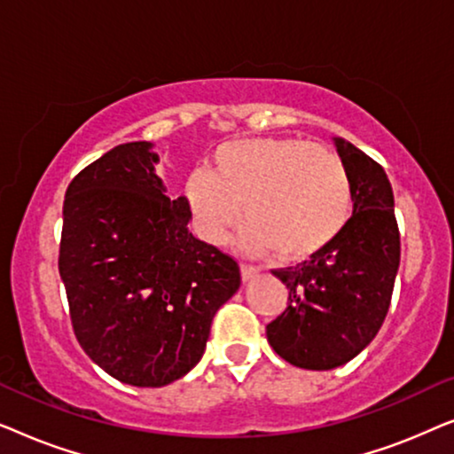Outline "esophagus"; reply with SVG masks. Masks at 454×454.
<instances>
[{
    "label": "esophagus",
    "instance_id": "1",
    "mask_svg": "<svg viewBox=\"0 0 454 454\" xmlns=\"http://www.w3.org/2000/svg\"><path fill=\"white\" fill-rule=\"evenodd\" d=\"M256 275H260V269L258 266H252V264H241V278L244 281H250Z\"/></svg>",
    "mask_w": 454,
    "mask_h": 454
}]
</instances>
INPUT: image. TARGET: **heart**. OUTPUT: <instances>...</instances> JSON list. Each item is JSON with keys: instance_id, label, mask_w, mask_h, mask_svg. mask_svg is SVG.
I'll use <instances>...</instances> for the list:
<instances>
[{"instance_id": "obj_1", "label": "heart", "mask_w": 454, "mask_h": 454, "mask_svg": "<svg viewBox=\"0 0 454 454\" xmlns=\"http://www.w3.org/2000/svg\"><path fill=\"white\" fill-rule=\"evenodd\" d=\"M184 200L208 244H223L244 210L247 252L306 260L349 225L353 185L331 148L300 138H238L216 146L210 169L190 173Z\"/></svg>"}]
</instances>
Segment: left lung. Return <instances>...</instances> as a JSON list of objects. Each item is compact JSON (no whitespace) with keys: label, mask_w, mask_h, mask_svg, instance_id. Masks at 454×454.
<instances>
[{"label":"left lung","mask_w":454,"mask_h":454,"mask_svg":"<svg viewBox=\"0 0 454 454\" xmlns=\"http://www.w3.org/2000/svg\"><path fill=\"white\" fill-rule=\"evenodd\" d=\"M353 185V215L326 250L275 269L287 308L266 326L277 356L303 370L339 368L372 343L387 318L401 260L393 188L382 165L334 138Z\"/></svg>","instance_id":"1"}]
</instances>
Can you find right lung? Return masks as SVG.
<instances>
[{"label": "right lung", "instance_id": "obj_1", "mask_svg": "<svg viewBox=\"0 0 454 454\" xmlns=\"http://www.w3.org/2000/svg\"><path fill=\"white\" fill-rule=\"evenodd\" d=\"M151 146H115L72 179L58 260L80 347L132 387L188 374L241 283L235 258L192 235L184 196H165Z\"/></svg>", "mask_w": 454, "mask_h": 454}]
</instances>
